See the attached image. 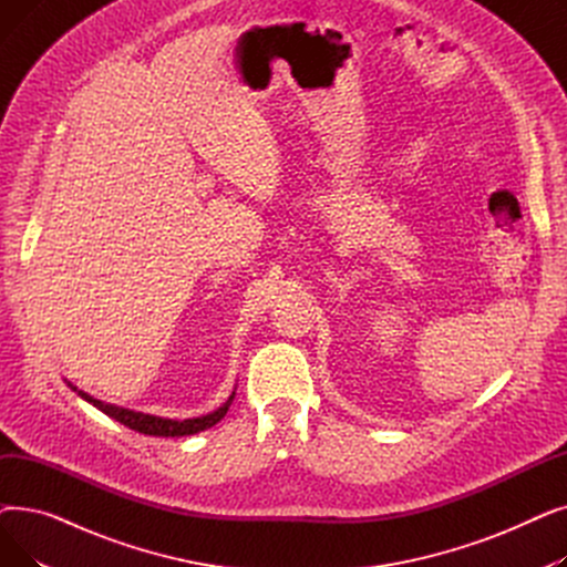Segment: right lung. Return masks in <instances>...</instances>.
<instances>
[{
    "label": "right lung",
    "instance_id": "right-lung-1",
    "mask_svg": "<svg viewBox=\"0 0 567 567\" xmlns=\"http://www.w3.org/2000/svg\"><path fill=\"white\" fill-rule=\"evenodd\" d=\"M69 389L75 391L82 400H86L89 404H94L99 411H103L105 415H110V419H114L116 423H122L140 434H148V436H188V434H197V432H204L208 427H214L218 421L225 419V413L234 400L236 393H231L227 398V402L223 406H218L216 411L206 413V415H197V419H186V421H174V419H161V415H152V413H142V411H133V409H124V406H116V404H107V402H101L92 395H86L84 391H80L78 385H73L71 381Z\"/></svg>",
    "mask_w": 567,
    "mask_h": 567
}]
</instances>
